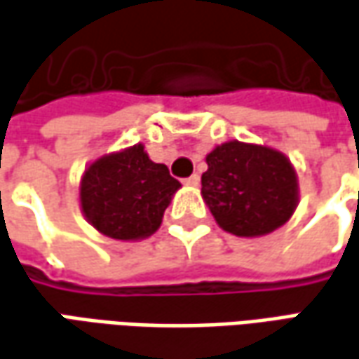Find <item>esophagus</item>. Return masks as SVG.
I'll list each match as a JSON object with an SVG mask.
<instances>
[{
    "label": "esophagus",
    "mask_w": 359,
    "mask_h": 359,
    "mask_svg": "<svg viewBox=\"0 0 359 359\" xmlns=\"http://www.w3.org/2000/svg\"><path fill=\"white\" fill-rule=\"evenodd\" d=\"M200 182V175H190L189 179H184V184H189V187H196Z\"/></svg>",
    "instance_id": "obj_1"
}]
</instances>
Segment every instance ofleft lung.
Listing matches in <instances>:
<instances>
[{
	"instance_id": "left-lung-1",
	"label": "left lung",
	"mask_w": 359,
	"mask_h": 359,
	"mask_svg": "<svg viewBox=\"0 0 359 359\" xmlns=\"http://www.w3.org/2000/svg\"><path fill=\"white\" fill-rule=\"evenodd\" d=\"M202 198L222 230L257 238L281 228L299 202L291 161L271 147L228 141L206 155Z\"/></svg>"
}]
</instances>
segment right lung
<instances>
[{
  "label": "right lung",
  "mask_w": 359,
  "mask_h": 359,
  "mask_svg": "<svg viewBox=\"0 0 359 359\" xmlns=\"http://www.w3.org/2000/svg\"><path fill=\"white\" fill-rule=\"evenodd\" d=\"M180 182L167 165L153 163L139 143L96 159L80 180V206L100 233L143 240L159 230Z\"/></svg>",
  "instance_id": "right-lung-1"
}]
</instances>
